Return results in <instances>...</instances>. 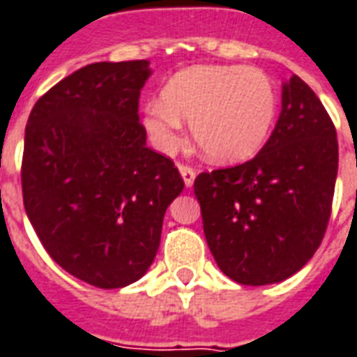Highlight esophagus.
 Returning <instances> with one entry per match:
<instances>
[{
	"mask_svg": "<svg viewBox=\"0 0 357 357\" xmlns=\"http://www.w3.org/2000/svg\"><path fill=\"white\" fill-rule=\"evenodd\" d=\"M179 174H181V178L185 181V187H191L195 183V178H197V172L192 170L191 166L187 165H179Z\"/></svg>",
	"mask_w": 357,
	"mask_h": 357,
	"instance_id": "obj_1",
	"label": "esophagus"
}]
</instances>
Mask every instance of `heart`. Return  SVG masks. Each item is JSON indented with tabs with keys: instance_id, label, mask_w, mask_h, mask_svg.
<instances>
[{
	"instance_id": "b5f03b06",
	"label": "heart",
	"mask_w": 357,
	"mask_h": 357,
	"mask_svg": "<svg viewBox=\"0 0 357 357\" xmlns=\"http://www.w3.org/2000/svg\"><path fill=\"white\" fill-rule=\"evenodd\" d=\"M278 98L265 71L252 66H195L179 71L162 91V102L145 107V128L160 151L179 142L181 121L213 162H242L265 145Z\"/></svg>"
}]
</instances>
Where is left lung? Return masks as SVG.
<instances>
[{
    "label": "left lung",
    "mask_w": 357,
    "mask_h": 357,
    "mask_svg": "<svg viewBox=\"0 0 357 357\" xmlns=\"http://www.w3.org/2000/svg\"><path fill=\"white\" fill-rule=\"evenodd\" d=\"M337 168L333 121L312 89L291 75L263 149L244 165L195 179L219 268L244 286L276 284L301 271L326 234Z\"/></svg>",
    "instance_id": "1"
}]
</instances>
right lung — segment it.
I'll return each instance as SVG.
<instances>
[{"label": "right lung", "instance_id": "1", "mask_svg": "<svg viewBox=\"0 0 357 357\" xmlns=\"http://www.w3.org/2000/svg\"><path fill=\"white\" fill-rule=\"evenodd\" d=\"M149 75L147 60L84 66L39 98L26 125L31 227L66 273L102 289L147 273L183 191L174 162L145 145L138 100Z\"/></svg>", "mask_w": 357, "mask_h": 357}]
</instances>
